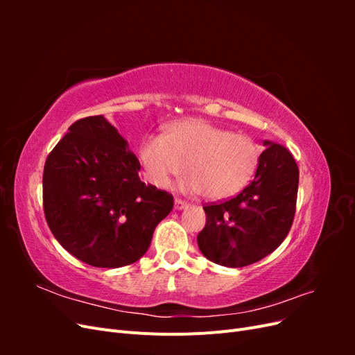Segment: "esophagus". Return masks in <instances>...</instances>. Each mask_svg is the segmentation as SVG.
<instances>
[{
	"mask_svg": "<svg viewBox=\"0 0 355 355\" xmlns=\"http://www.w3.org/2000/svg\"><path fill=\"white\" fill-rule=\"evenodd\" d=\"M188 206H189V204H188L187 201L180 200V198H175V209H176V210H184V209H187Z\"/></svg>",
	"mask_w": 355,
	"mask_h": 355,
	"instance_id": "esophagus-1",
	"label": "esophagus"
}]
</instances>
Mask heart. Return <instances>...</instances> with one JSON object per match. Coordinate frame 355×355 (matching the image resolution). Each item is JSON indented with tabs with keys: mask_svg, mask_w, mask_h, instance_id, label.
<instances>
[{
	"mask_svg": "<svg viewBox=\"0 0 355 355\" xmlns=\"http://www.w3.org/2000/svg\"><path fill=\"white\" fill-rule=\"evenodd\" d=\"M148 182L159 189L170 187L182 170L188 175L179 188L209 200L230 198L249 184L259 166L261 149L252 137L200 118L171 123L166 135H151L139 148Z\"/></svg>",
	"mask_w": 355,
	"mask_h": 355,
	"instance_id": "1",
	"label": "heart"
}]
</instances>
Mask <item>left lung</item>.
Segmentation results:
<instances>
[{"mask_svg":"<svg viewBox=\"0 0 355 355\" xmlns=\"http://www.w3.org/2000/svg\"><path fill=\"white\" fill-rule=\"evenodd\" d=\"M254 179L237 197L204 206L206 227L197 243L209 261L240 268L272 253L292 228L299 168L287 149L263 141Z\"/></svg>","mask_w":355,"mask_h":355,"instance_id":"obj_1","label":"left lung"}]
</instances>
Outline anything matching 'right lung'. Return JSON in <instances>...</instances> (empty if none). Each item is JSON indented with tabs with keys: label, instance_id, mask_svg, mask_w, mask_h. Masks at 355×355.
I'll return each mask as SVG.
<instances>
[{
	"label": "right lung",
	"instance_id": "1",
	"mask_svg": "<svg viewBox=\"0 0 355 355\" xmlns=\"http://www.w3.org/2000/svg\"><path fill=\"white\" fill-rule=\"evenodd\" d=\"M103 115L81 118L49 154L42 201L60 245L98 268L130 265L146 253L173 196L145 185L141 163Z\"/></svg>",
	"mask_w": 355,
	"mask_h": 355
}]
</instances>
